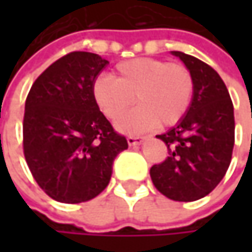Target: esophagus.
I'll list each match as a JSON object with an SVG mask.
<instances>
[{"label":"esophagus","mask_w":252,"mask_h":252,"mask_svg":"<svg viewBox=\"0 0 252 252\" xmlns=\"http://www.w3.org/2000/svg\"><path fill=\"white\" fill-rule=\"evenodd\" d=\"M126 141H128L129 146H138L143 141V137H140V135H129V137H126Z\"/></svg>","instance_id":"1"}]
</instances>
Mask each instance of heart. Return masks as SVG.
Here are the masks:
<instances>
[{
	"label": "heart",
	"instance_id": "heart-1",
	"mask_svg": "<svg viewBox=\"0 0 252 252\" xmlns=\"http://www.w3.org/2000/svg\"><path fill=\"white\" fill-rule=\"evenodd\" d=\"M195 83L189 68L158 58H134L115 67V78L99 76L92 86L100 112L117 121L133 104L140 106L118 123L124 132H141L159 123L175 126L189 111Z\"/></svg>",
	"mask_w": 252,
	"mask_h": 252
}]
</instances>
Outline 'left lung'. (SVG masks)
<instances>
[{"label": "left lung", "mask_w": 252, "mask_h": 252, "mask_svg": "<svg viewBox=\"0 0 252 252\" xmlns=\"http://www.w3.org/2000/svg\"><path fill=\"white\" fill-rule=\"evenodd\" d=\"M172 54L192 73L194 99L178 126L156 135L168 146V158L150 168V176L165 197L195 201L218 187L230 165L233 105L223 80L210 65L179 51Z\"/></svg>", "instance_id": "8db88e82"}]
</instances>
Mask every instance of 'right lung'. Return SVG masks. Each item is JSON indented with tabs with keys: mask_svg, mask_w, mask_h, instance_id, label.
Returning <instances> with one entry per match:
<instances>
[{
	"mask_svg": "<svg viewBox=\"0 0 252 252\" xmlns=\"http://www.w3.org/2000/svg\"><path fill=\"white\" fill-rule=\"evenodd\" d=\"M106 64L97 54L70 52L37 77L27 94L26 162L37 185L57 201L77 204L99 195L111 181L114 159L128 149L92 94Z\"/></svg>",
	"mask_w": 252,
	"mask_h": 252,
	"instance_id": "add662e5",
	"label": "right lung"
}]
</instances>
